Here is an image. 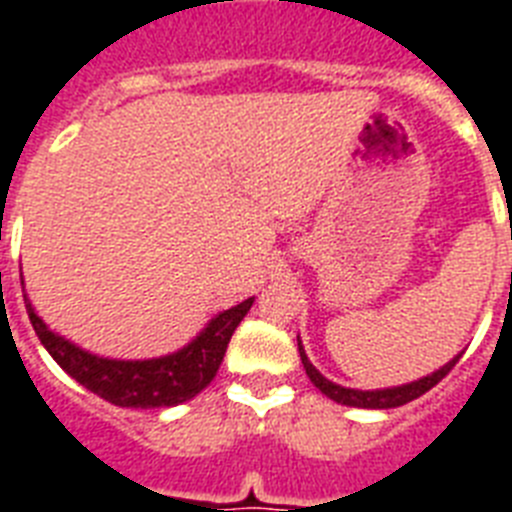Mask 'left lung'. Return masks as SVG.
<instances>
[{
    "instance_id": "1",
    "label": "left lung",
    "mask_w": 512,
    "mask_h": 512,
    "mask_svg": "<svg viewBox=\"0 0 512 512\" xmlns=\"http://www.w3.org/2000/svg\"><path fill=\"white\" fill-rule=\"evenodd\" d=\"M297 348H300V358H303V366H305V374L311 377V382L316 385V388L324 393V396H329L332 401H337V404H345V406H358V409H393V406H404L409 404V401H414V398H420L422 393H428L433 385H438V382L444 380L446 374L452 372V366L457 364V358L454 361H449L446 366H441L438 372L428 374V377H422V380L417 382H409V385H401V388H385V390H350V388H342V385H335V382H329L327 377H321L319 369L308 361V356H305L303 345L297 342Z\"/></svg>"
}]
</instances>
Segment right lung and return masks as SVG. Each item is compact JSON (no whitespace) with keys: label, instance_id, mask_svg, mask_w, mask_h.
<instances>
[{"label":"right lung","instance_id":"right-lung-1","mask_svg":"<svg viewBox=\"0 0 512 512\" xmlns=\"http://www.w3.org/2000/svg\"><path fill=\"white\" fill-rule=\"evenodd\" d=\"M252 303L255 300L249 297L236 308H228L212 319V324L191 345H185L172 356L151 358V361H111V358L92 356L87 350L76 348L74 342L50 332L34 313L28 297L26 311L36 337L79 385L98 393L114 406L159 409V406L183 404L215 380L231 335L247 316Z\"/></svg>","mask_w":512,"mask_h":512}]
</instances>
